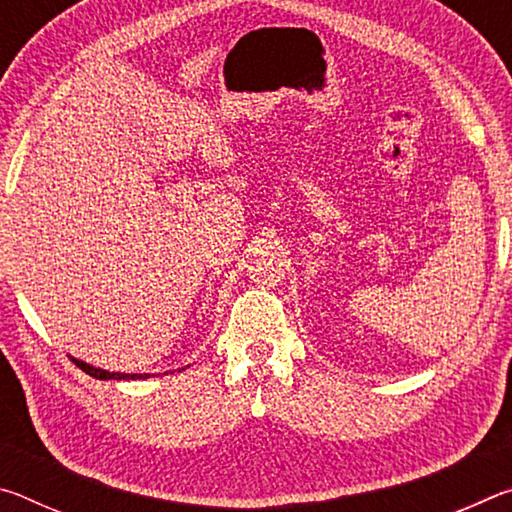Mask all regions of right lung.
<instances>
[{
  "label": "right lung",
  "instance_id": "right-lung-1",
  "mask_svg": "<svg viewBox=\"0 0 512 512\" xmlns=\"http://www.w3.org/2000/svg\"><path fill=\"white\" fill-rule=\"evenodd\" d=\"M72 361L76 363V366H79L83 372H88L90 377H94V379H146V377H151L149 372H140V375H137V372H133V375H128V372H110V370H101V368H94V366H90V363H85V361H79V359H74L72 357ZM185 370V368H183Z\"/></svg>",
  "mask_w": 512,
  "mask_h": 512
}]
</instances>
